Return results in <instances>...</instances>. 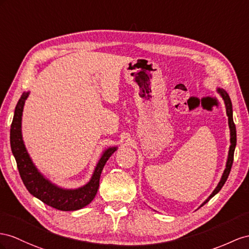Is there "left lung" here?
I'll return each instance as SVG.
<instances>
[{"mask_svg":"<svg viewBox=\"0 0 249 249\" xmlns=\"http://www.w3.org/2000/svg\"><path fill=\"white\" fill-rule=\"evenodd\" d=\"M216 92H218L221 95L223 101H224L225 107H226V114H227V117H228V126H229V130H231V146H229V150H228V157H227V161H226V168L224 169V171H223V175L221 177V180L218 183V185H216V187L214 188V190L212 193V195H210L207 197V199L201 204L200 207H202L203 205H205V204L210 199H212L213 196H215L216 194L219 193V191L221 190V188L223 187V185H224V184H225L227 178L229 176V173H231V166H232L234 148H235V145H237V131H235V125L233 123V119H232V104H231V98H229L228 93L223 88H216Z\"/></svg>","mask_w":249,"mask_h":249,"instance_id":"obj_1","label":"left lung"}]
</instances>
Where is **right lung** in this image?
Returning <instances> with one entry per match:
<instances>
[{
	"label": "right lung",
	"mask_w": 249,
	"mask_h": 249,
	"mask_svg": "<svg viewBox=\"0 0 249 249\" xmlns=\"http://www.w3.org/2000/svg\"><path fill=\"white\" fill-rule=\"evenodd\" d=\"M29 91L23 92L15 109L14 120L10 127V146L18 165V173L25 187L34 196L43 203L47 204L62 212L78 210L87 206L94 199L98 193L100 177L108 159L118 149L117 146L106 148L97 163L93 174L85 185L79 188L68 189L55 185L47 178L44 177L31 160L28 151L25 147L22 136V116L25 101L28 98Z\"/></svg>",
	"instance_id": "obj_1"
}]
</instances>
